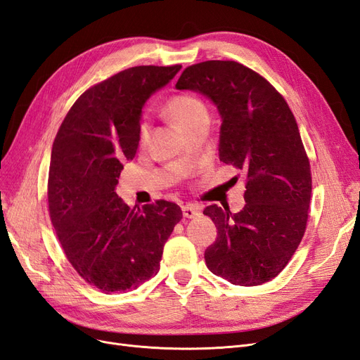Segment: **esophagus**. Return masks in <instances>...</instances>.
Returning a JSON list of instances; mask_svg holds the SVG:
<instances>
[{
	"instance_id": "obj_1",
	"label": "esophagus",
	"mask_w": 360,
	"mask_h": 360,
	"mask_svg": "<svg viewBox=\"0 0 360 360\" xmlns=\"http://www.w3.org/2000/svg\"><path fill=\"white\" fill-rule=\"evenodd\" d=\"M183 216L188 217V219H193V217H198L201 214V209L197 205H183Z\"/></svg>"
}]
</instances>
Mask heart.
Segmentation results:
<instances>
[{
	"mask_svg": "<svg viewBox=\"0 0 360 360\" xmlns=\"http://www.w3.org/2000/svg\"><path fill=\"white\" fill-rule=\"evenodd\" d=\"M167 112L172 122L186 132L202 122H209V110H207L205 103L192 93H179L172 96L167 103ZM139 134L141 138L146 136V123L141 124Z\"/></svg>",
	"mask_w": 360,
	"mask_h": 360,
	"instance_id": "b5f03b06",
	"label": "heart"
}]
</instances>
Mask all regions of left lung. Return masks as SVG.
<instances>
[{
    "label": "left lung",
    "mask_w": 360,
    "mask_h": 360,
    "mask_svg": "<svg viewBox=\"0 0 360 360\" xmlns=\"http://www.w3.org/2000/svg\"><path fill=\"white\" fill-rule=\"evenodd\" d=\"M176 89L212 99L222 118L219 158L246 176L243 210L204 209L217 228L205 264L234 285L266 284L284 270L307 230L312 179L296 118L274 85L237 61L192 64Z\"/></svg>",
    "instance_id": "left-lung-1"
}]
</instances>
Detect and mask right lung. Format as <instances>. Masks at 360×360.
<instances>
[{"mask_svg":"<svg viewBox=\"0 0 360 360\" xmlns=\"http://www.w3.org/2000/svg\"><path fill=\"white\" fill-rule=\"evenodd\" d=\"M181 69L136 66L84 91L52 146L51 222L72 267L103 292L135 290L160 269L181 209L158 200L129 207L115 193L123 162L135 158L143 106Z\"/></svg>","mask_w":360,"mask_h":360,"instance_id":"1","label":"right lung"}]
</instances>
